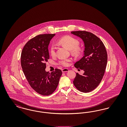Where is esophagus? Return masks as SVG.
Returning <instances> with one entry per match:
<instances>
[{
	"mask_svg": "<svg viewBox=\"0 0 127 127\" xmlns=\"http://www.w3.org/2000/svg\"><path fill=\"white\" fill-rule=\"evenodd\" d=\"M68 71V68H63V69H62V72L63 73L66 72H67Z\"/></svg>",
	"mask_w": 127,
	"mask_h": 127,
	"instance_id": "esophagus-1",
	"label": "esophagus"
}]
</instances>
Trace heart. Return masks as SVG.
Returning <instances> with one entry per match:
<instances>
[{"mask_svg": "<svg viewBox=\"0 0 127 127\" xmlns=\"http://www.w3.org/2000/svg\"><path fill=\"white\" fill-rule=\"evenodd\" d=\"M58 42L68 49L71 50L73 53L78 54L81 51L80 48L79 46V40L73 36H63L58 40ZM49 51L52 56H54L56 55V48L54 45H51ZM71 61V59H62L59 61L58 64L62 66H67L69 65V63Z\"/></svg>", "mask_w": 127, "mask_h": 127, "instance_id": "b5f03b06", "label": "heart"}]
</instances>
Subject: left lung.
Masks as SVG:
<instances>
[{
    "instance_id": "8db88e82",
    "label": "left lung",
    "mask_w": 127,
    "mask_h": 127,
    "mask_svg": "<svg viewBox=\"0 0 127 127\" xmlns=\"http://www.w3.org/2000/svg\"><path fill=\"white\" fill-rule=\"evenodd\" d=\"M71 33L82 39L85 47L84 56L74 64L84 73L82 75L77 73L73 84L80 91L89 92L95 89L102 79L107 64V52L102 41L93 33L86 31Z\"/></svg>"
}]
</instances>
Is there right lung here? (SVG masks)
<instances>
[{
  "label": "right lung",
  "mask_w": 127,
  "mask_h": 127,
  "mask_svg": "<svg viewBox=\"0 0 127 127\" xmlns=\"http://www.w3.org/2000/svg\"><path fill=\"white\" fill-rule=\"evenodd\" d=\"M55 34H41L27 43L21 54V65L31 87L38 94L48 96L56 90L62 75L61 69L46 72V62L49 59L48 46Z\"/></svg>",
  "instance_id": "add662e5"
}]
</instances>
